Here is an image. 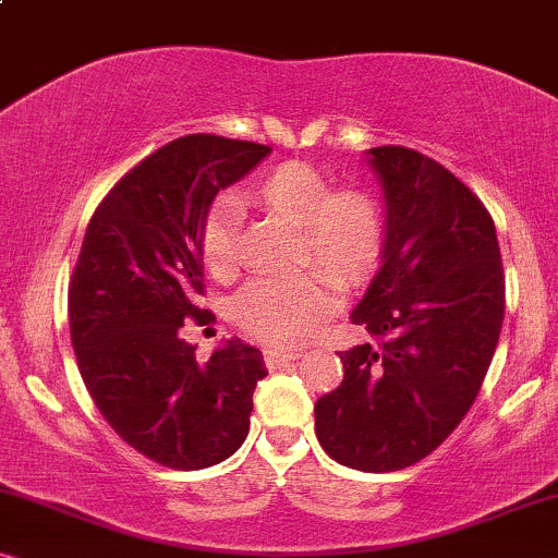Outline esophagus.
<instances>
[{
  "mask_svg": "<svg viewBox=\"0 0 558 558\" xmlns=\"http://www.w3.org/2000/svg\"><path fill=\"white\" fill-rule=\"evenodd\" d=\"M300 353H292V350H281V348H266L264 350V363L269 371H281L287 368L289 363H294Z\"/></svg>",
  "mask_w": 558,
  "mask_h": 558,
  "instance_id": "1",
  "label": "esophagus"
}]
</instances>
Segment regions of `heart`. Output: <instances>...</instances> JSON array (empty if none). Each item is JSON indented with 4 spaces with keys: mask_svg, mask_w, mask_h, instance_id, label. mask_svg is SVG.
Segmentation results:
<instances>
[{
    "mask_svg": "<svg viewBox=\"0 0 558 558\" xmlns=\"http://www.w3.org/2000/svg\"><path fill=\"white\" fill-rule=\"evenodd\" d=\"M246 197L300 228L296 262L325 271L335 287L348 292L361 289L384 264L386 218L368 190H335L317 167L284 162L262 174L246 190ZM197 254L213 279L239 277V208L233 203H220L208 213ZM329 282L317 271L254 281L235 296L233 317L243 332L271 345H302L315 338L338 307Z\"/></svg>",
    "mask_w": 558,
    "mask_h": 558,
    "instance_id": "obj_1",
    "label": "heart"
}]
</instances>
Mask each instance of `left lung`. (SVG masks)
Instances as JSON below:
<instances>
[{
  "label": "left lung",
  "mask_w": 558,
  "mask_h": 558,
  "mask_svg": "<svg viewBox=\"0 0 558 558\" xmlns=\"http://www.w3.org/2000/svg\"><path fill=\"white\" fill-rule=\"evenodd\" d=\"M386 190V256L353 323L371 342L342 350V384L315 403L335 462L393 472L432 454L468 414L490 368L506 274L490 213L437 159L373 147Z\"/></svg>",
  "instance_id": "obj_1"
}]
</instances>
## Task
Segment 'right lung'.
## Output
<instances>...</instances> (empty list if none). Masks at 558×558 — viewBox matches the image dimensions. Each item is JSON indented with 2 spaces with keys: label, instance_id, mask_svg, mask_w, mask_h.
<instances>
[{
  "label": "right lung",
  "instance_id": "right-lung-1",
  "mask_svg": "<svg viewBox=\"0 0 558 558\" xmlns=\"http://www.w3.org/2000/svg\"><path fill=\"white\" fill-rule=\"evenodd\" d=\"M271 147L216 134L180 136L132 167L98 203L68 284L75 361L113 432L147 460L203 470L248 434L262 350L231 340L208 363L182 325H208L197 239L218 190Z\"/></svg>",
  "mask_w": 558,
  "mask_h": 558
}]
</instances>
